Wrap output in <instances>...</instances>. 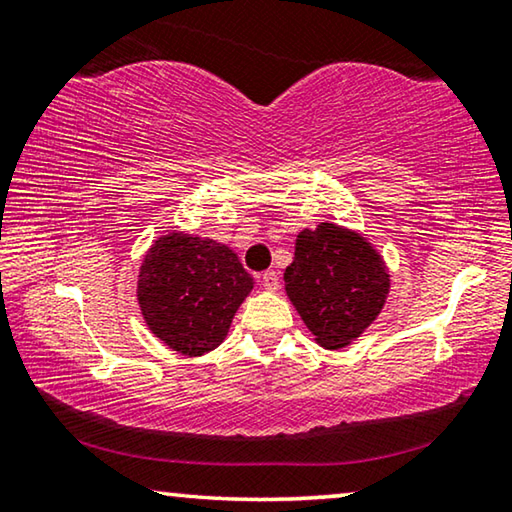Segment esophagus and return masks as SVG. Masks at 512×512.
I'll list each match as a JSON object with an SVG mask.
<instances>
[{"instance_id": "1", "label": "esophagus", "mask_w": 512, "mask_h": 512, "mask_svg": "<svg viewBox=\"0 0 512 512\" xmlns=\"http://www.w3.org/2000/svg\"><path fill=\"white\" fill-rule=\"evenodd\" d=\"M262 287L266 291H277V287H280V275H277L275 271H266L262 275Z\"/></svg>"}]
</instances>
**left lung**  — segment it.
<instances>
[{"label":"left lung","mask_w":512,"mask_h":512,"mask_svg":"<svg viewBox=\"0 0 512 512\" xmlns=\"http://www.w3.org/2000/svg\"><path fill=\"white\" fill-rule=\"evenodd\" d=\"M284 291L314 341L341 350L381 314L391 273L384 255L359 230L323 221L298 232Z\"/></svg>","instance_id":"1"}]
</instances>
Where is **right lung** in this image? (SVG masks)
Segmentation results:
<instances>
[{"label":"right lung","mask_w":512,"mask_h":512,"mask_svg":"<svg viewBox=\"0 0 512 512\" xmlns=\"http://www.w3.org/2000/svg\"><path fill=\"white\" fill-rule=\"evenodd\" d=\"M253 287L230 246L169 230L142 259L137 305L155 339L185 357H203L225 341Z\"/></svg>","instance_id":"1"}]
</instances>
